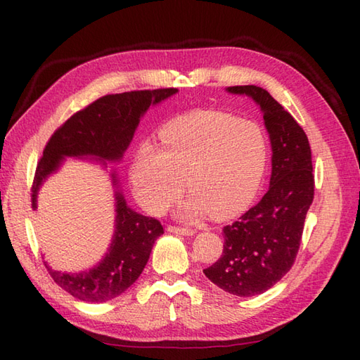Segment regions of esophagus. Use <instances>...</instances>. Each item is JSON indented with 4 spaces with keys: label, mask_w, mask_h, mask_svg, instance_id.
Masks as SVG:
<instances>
[{
    "label": "esophagus",
    "mask_w": 360,
    "mask_h": 360,
    "mask_svg": "<svg viewBox=\"0 0 360 360\" xmlns=\"http://www.w3.org/2000/svg\"><path fill=\"white\" fill-rule=\"evenodd\" d=\"M168 232L172 233H179V235H186V236H192L195 235L193 229H188V227H178V226H168L167 227Z\"/></svg>",
    "instance_id": "obj_1"
}]
</instances>
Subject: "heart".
Segmentation results:
<instances>
[{
  "label": "heart",
  "instance_id": "obj_1",
  "mask_svg": "<svg viewBox=\"0 0 360 360\" xmlns=\"http://www.w3.org/2000/svg\"><path fill=\"white\" fill-rule=\"evenodd\" d=\"M162 147L137 148L129 178L142 207L159 215L184 192L192 196L179 217L226 219L255 200L269 164V137L254 120L196 110L168 122L159 131Z\"/></svg>",
  "mask_w": 360,
  "mask_h": 360
}]
</instances>
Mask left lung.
<instances>
[{"label": "left lung", "mask_w": 360, "mask_h": 360, "mask_svg": "<svg viewBox=\"0 0 360 360\" xmlns=\"http://www.w3.org/2000/svg\"><path fill=\"white\" fill-rule=\"evenodd\" d=\"M226 91L250 97L262 110L272 172L262 201L223 229V255L204 274L229 294L252 297L271 289L292 267L314 198V174L303 128L266 89L246 85Z\"/></svg>", "instance_id": "left-lung-1"}]
</instances>
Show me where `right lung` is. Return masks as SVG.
<instances>
[{
	"label": "right lung",
	"instance_id": "right-lung-1",
	"mask_svg": "<svg viewBox=\"0 0 360 360\" xmlns=\"http://www.w3.org/2000/svg\"><path fill=\"white\" fill-rule=\"evenodd\" d=\"M176 93V88H164L110 94L75 112L52 134L37 165L32 209L37 210V196L43 182L58 172L66 158H80L101 164L103 168L108 167V162H119L131 143L143 114L150 106L164 102ZM110 176L116 200V219L105 257L91 269L80 272L56 271L44 262L46 269L60 288L88 303L108 302L125 292L139 278L153 244L164 233L158 219L143 217L127 204L117 172L111 170Z\"/></svg>",
	"mask_w": 360,
	"mask_h": 360
}]
</instances>
